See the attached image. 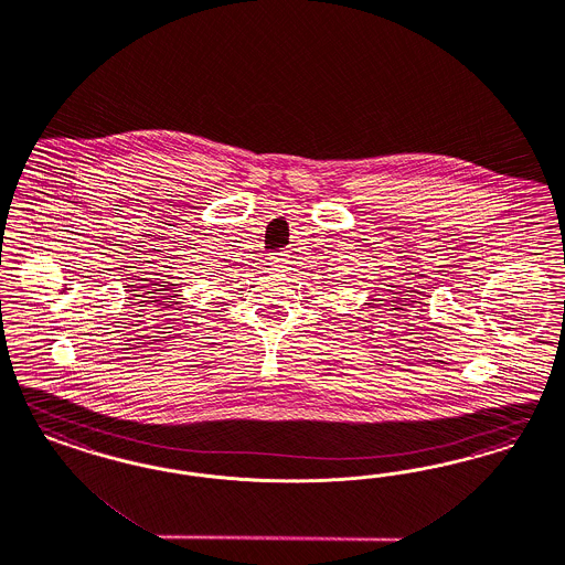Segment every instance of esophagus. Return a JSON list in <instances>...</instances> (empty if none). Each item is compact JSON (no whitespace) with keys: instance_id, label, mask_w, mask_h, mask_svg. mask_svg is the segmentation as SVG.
I'll return each instance as SVG.
<instances>
[{"instance_id":"34e87169","label":"esophagus","mask_w":565,"mask_h":565,"mask_svg":"<svg viewBox=\"0 0 565 565\" xmlns=\"http://www.w3.org/2000/svg\"><path fill=\"white\" fill-rule=\"evenodd\" d=\"M288 260H290V256L286 253H273L269 256V265H271L273 271H284Z\"/></svg>"}]
</instances>
